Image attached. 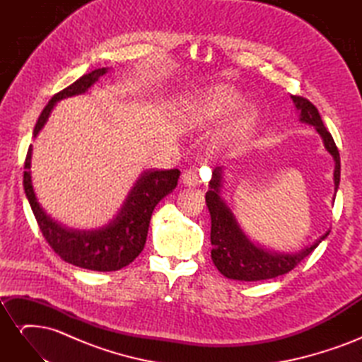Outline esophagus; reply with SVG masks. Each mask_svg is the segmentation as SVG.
<instances>
[{
    "instance_id": "1",
    "label": "esophagus",
    "mask_w": 362,
    "mask_h": 362,
    "mask_svg": "<svg viewBox=\"0 0 362 362\" xmlns=\"http://www.w3.org/2000/svg\"><path fill=\"white\" fill-rule=\"evenodd\" d=\"M182 184L189 185V187H198V185L202 184L201 177L194 170H187L182 173Z\"/></svg>"
}]
</instances>
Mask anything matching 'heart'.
I'll use <instances>...</instances> for the list:
<instances>
[{"label":"heart","mask_w":362,"mask_h":362,"mask_svg":"<svg viewBox=\"0 0 362 362\" xmlns=\"http://www.w3.org/2000/svg\"><path fill=\"white\" fill-rule=\"evenodd\" d=\"M240 96L237 92L221 87L205 93L199 98L198 103H194L193 108L187 113V122L196 127L206 125L213 120L225 116L229 110H233L238 103ZM258 122V110L254 105H242L229 117L225 124L221 141L228 148H238L245 145L246 141L254 134Z\"/></svg>","instance_id":"obj_1"}]
</instances>
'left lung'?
<instances>
[{"label": "left lung", "instance_id": "left-lung-1", "mask_svg": "<svg viewBox=\"0 0 362 362\" xmlns=\"http://www.w3.org/2000/svg\"><path fill=\"white\" fill-rule=\"evenodd\" d=\"M291 100L299 113L300 122L315 128L323 140L325 149L329 152L335 161L334 184L337 193L341 166H339V154L335 141L329 131L323 125L319 110L308 100H305L302 96H291ZM223 168H216L210 182H208L210 190L205 194V202L211 216V259L223 276L237 281H262L286 275L329 235V231H326L314 243L305 246L299 252H293V254L261 247L246 235L233 210L223 199Z\"/></svg>", "mask_w": 362, "mask_h": 362}]
</instances>
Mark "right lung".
Here are the masks:
<instances>
[{"mask_svg": "<svg viewBox=\"0 0 362 362\" xmlns=\"http://www.w3.org/2000/svg\"><path fill=\"white\" fill-rule=\"evenodd\" d=\"M107 71L108 68L95 69L54 95L37 119L33 139H36L45 127L52 108L59 101L86 93ZM31 156L33 146L30 145L25 158L24 190L43 237L54 252L69 264L96 272L119 270L139 257L146 243L152 211L164 196L177 187L181 173L178 169L145 170L110 222L96 229H72L54 221L40 206L31 181Z\"/></svg>", "mask_w": 362, "mask_h": 362, "instance_id": "1", "label": "right lung"}]
</instances>
